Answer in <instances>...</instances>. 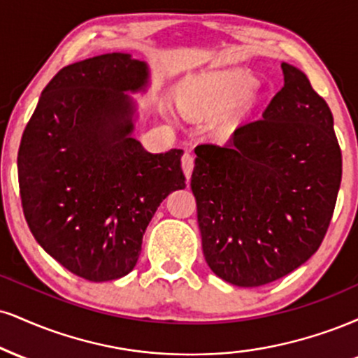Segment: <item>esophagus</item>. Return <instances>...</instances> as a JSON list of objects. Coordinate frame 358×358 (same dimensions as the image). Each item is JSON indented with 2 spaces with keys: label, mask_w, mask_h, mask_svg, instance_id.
<instances>
[{
  "label": "esophagus",
  "mask_w": 358,
  "mask_h": 358,
  "mask_svg": "<svg viewBox=\"0 0 358 358\" xmlns=\"http://www.w3.org/2000/svg\"><path fill=\"white\" fill-rule=\"evenodd\" d=\"M193 166H195V158H193V155L185 153L182 157V168H183L185 175H187V180H190Z\"/></svg>",
  "instance_id": "1"
}]
</instances>
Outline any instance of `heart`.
<instances>
[{"instance_id": "b5f03b06", "label": "heart", "mask_w": 358, "mask_h": 358, "mask_svg": "<svg viewBox=\"0 0 358 358\" xmlns=\"http://www.w3.org/2000/svg\"><path fill=\"white\" fill-rule=\"evenodd\" d=\"M257 78L245 70L205 71L185 78L180 85L178 100L187 113L217 111L250 100Z\"/></svg>"}]
</instances>
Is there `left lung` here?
Returning <instances> with one entry per match:
<instances>
[{
    "label": "left lung",
    "instance_id": "left-lung-1",
    "mask_svg": "<svg viewBox=\"0 0 358 358\" xmlns=\"http://www.w3.org/2000/svg\"><path fill=\"white\" fill-rule=\"evenodd\" d=\"M260 120L227 143L195 148L192 192L206 264L236 287H260L305 264L329 230L342 152L334 116L299 68Z\"/></svg>",
    "mask_w": 358,
    "mask_h": 358
}]
</instances>
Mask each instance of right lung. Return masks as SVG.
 Masks as SVG:
<instances>
[{"mask_svg": "<svg viewBox=\"0 0 358 358\" xmlns=\"http://www.w3.org/2000/svg\"><path fill=\"white\" fill-rule=\"evenodd\" d=\"M145 62L106 53L68 64L43 90L23 131L18 180L36 242L90 282L135 268L143 234L171 192L182 190V150L150 153L131 136Z\"/></svg>", "mask_w": 358, "mask_h": 358, "instance_id": "right-lung-1", "label": "right lung"}]
</instances>
